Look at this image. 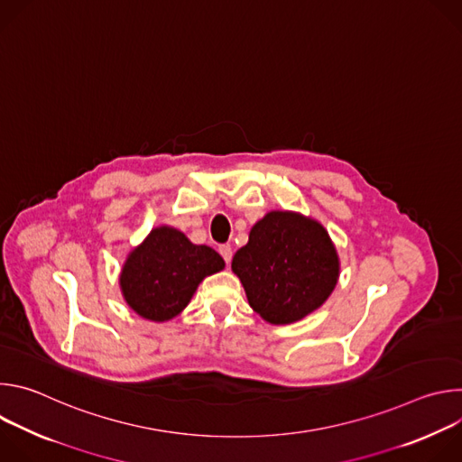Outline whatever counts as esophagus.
<instances>
[{"mask_svg":"<svg viewBox=\"0 0 462 462\" xmlns=\"http://www.w3.org/2000/svg\"><path fill=\"white\" fill-rule=\"evenodd\" d=\"M219 254L226 261V265H230V261H232V246L230 245H221L219 246Z\"/></svg>","mask_w":462,"mask_h":462,"instance_id":"esophagus-1","label":"esophagus"}]
</instances>
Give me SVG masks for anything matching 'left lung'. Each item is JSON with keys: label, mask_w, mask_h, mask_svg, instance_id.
I'll return each mask as SVG.
<instances>
[{"label": "left lung", "mask_w": 462, "mask_h": 462, "mask_svg": "<svg viewBox=\"0 0 462 462\" xmlns=\"http://www.w3.org/2000/svg\"><path fill=\"white\" fill-rule=\"evenodd\" d=\"M232 271L250 307L269 323L298 321L323 305L340 276V259L327 230L296 212H269L241 246Z\"/></svg>", "instance_id": "left-lung-1"}]
</instances>
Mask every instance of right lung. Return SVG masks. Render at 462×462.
<instances>
[{"instance_id":"1","label":"right lung","mask_w":462,"mask_h":462,"mask_svg":"<svg viewBox=\"0 0 462 462\" xmlns=\"http://www.w3.org/2000/svg\"><path fill=\"white\" fill-rule=\"evenodd\" d=\"M225 269L223 257L207 245H193L171 226H157L129 252L120 291L125 303L150 321L175 318L199 283Z\"/></svg>"}]
</instances>
